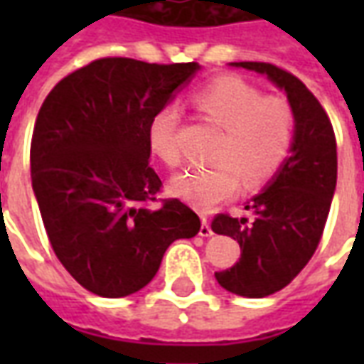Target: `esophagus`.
<instances>
[{
    "label": "esophagus",
    "instance_id": "obj_1",
    "mask_svg": "<svg viewBox=\"0 0 364 364\" xmlns=\"http://www.w3.org/2000/svg\"><path fill=\"white\" fill-rule=\"evenodd\" d=\"M198 234H200L203 237L213 236V230H210L208 222H206V216H203V226H200V230H198Z\"/></svg>",
    "mask_w": 364,
    "mask_h": 364
}]
</instances>
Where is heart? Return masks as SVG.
Listing matches in <instances>:
<instances>
[{
	"mask_svg": "<svg viewBox=\"0 0 364 364\" xmlns=\"http://www.w3.org/2000/svg\"><path fill=\"white\" fill-rule=\"evenodd\" d=\"M197 111L222 128L210 169L177 175L171 191L200 210H213L236 195L244 179L247 189L271 181L289 158L294 138V111L281 95H263L237 75H222L193 95ZM179 117L161 109L150 120L148 144L167 167L181 164L177 142Z\"/></svg>",
	"mask_w": 364,
	"mask_h": 364,
	"instance_id": "b5f03b06",
	"label": "heart"
}]
</instances>
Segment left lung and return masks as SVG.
I'll list each match as a JSON object with an SVG mask.
<instances>
[{
    "label": "left lung",
    "instance_id": "obj_1",
    "mask_svg": "<svg viewBox=\"0 0 364 364\" xmlns=\"http://www.w3.org/2000/svg\"><path fill=\"white\" fill-rule=\"evenodd\" d=\"M234 66L265 74L287 91L296 122L292 156L245 206L255 214L253 222L230 214L213 218V232L234 237L242 247L236 265L214 273L218 284L240 296L263 298L284 289L320 245L337 183L336 132L328 112L296 75L269 62Z\"/></svg>",
    "mask_w": 364,
    "mask_h": 364
}]
</instances>
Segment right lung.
Masks as SVG:
<instances>
[{
    "label": "right lung",
    "instance_id": "right-lung-1",
    "mask_svg": "<svg viewBox=\"0 0 364 364\" xmlns=\"http://www.w3.org/2000/svg\"><path fill=\"white\" fill-rule=\"evenodd\" d=\"M197 62L99 58L46 95L31 140L33 191L60 263L105 298L128 296L158 273L175 240L200 218L179 198H159L148 127Z\"/></svg>",
    "mask_w": 364,
    "mask_h": 364
}]
</instances>
